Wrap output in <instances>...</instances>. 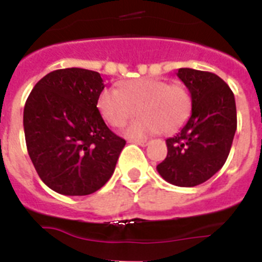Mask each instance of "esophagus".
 I'll use <instances>...</instances> for the list:
<instances>
[{
  "label": "esophagus",
  "instance_id": "esophagus-1",
  "mask_svg": "<svg viewBox=\"0 0 262 262\" xmlns=\"http://www.w3.org/2000/svg\"><path fill=\"white\" fill-rule=\"evenodd\" d=\"M129 142L135 143V144L142 145V147H145V145H148V140H147V139H131Z\"/></svg>",
  "mask_w": 262,
  "mask_h": 262
}]
</instances>
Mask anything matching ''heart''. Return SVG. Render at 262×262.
Returning <instances> with one entry per match:
<instances>
[{
	"instance_id": "b5f03b06",
	"label": "heart",
	"mask_w": 262,
	"mask_h": 262,
	"mask_svg": "<svg viewBox=\"0 0 262 262\" xmlns=\"http://www.w3.org/2000/svg\"><path fill=\"white\" fill-rule=\"evenodd\" d=\"M97 107L113 127H122L131 118H140L127 128L131 136L155 133H177L191 113V97L181 84H170L161 78H135L126 81L120 90L106 88L98 96Z\"/></svg>"
}]
</instances>
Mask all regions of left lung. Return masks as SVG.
Returning <instances> with one entry per match:
<instances>
[{"label": "left lung", "instance_id": "left-lung-1", "mask_svg": "<svg viewBox=\"0 0 262 262\" xmlns=\"http://www.w3.org/2000/svg\"><path fill=\"white\" fill-rule=\"evenodd\" d=\"M178 78L191 96V117L166 139L168 155L157 172L169 184L191 187L206 182L230 155L237 118L232 90L211 72L180 68Z\"/></svg>", "mask_w": 262, "mask_h": 262}]
</instances>
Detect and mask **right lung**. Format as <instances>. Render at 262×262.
<instances>
[{
    "label": "right lung",
    "instance_id": "add662e5",
    "mask_svg": "<svg viewBox=\"0 0 262 262\" xmlns=\"http://www.w3.org/2000/svg\"><path fill=\"white\" fill-rule=\"evenodd\" d=\"M105 85L98 72H50L31 90L23 111L27 152L39 177L64 195L99 190L114 173L126 140L97 107Z\"/></svg>",
    "mask_w": 262,
    "mask_h": 262
}]
</instances>
